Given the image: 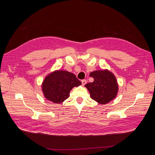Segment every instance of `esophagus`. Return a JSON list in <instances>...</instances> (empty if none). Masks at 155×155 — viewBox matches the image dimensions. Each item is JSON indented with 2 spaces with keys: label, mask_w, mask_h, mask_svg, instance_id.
Wrapping results in <instances>:
<instances>
[{
  "label": "esophagus",
  "mask_w": 155,
  "mask_h": 155,
  "mask_svg": "<svg viewBox=\"0 0 155 155\" xmlns=\"http://www.w3.org/2000/svg\"><path fill=\"white\" fill-rule=\"evenodd\" d=\"M86 83H87V81H86V80H83L81 81V83H82V85H83V86H84V84H86Z\"/></svg>",
  "instance_id": "1"
}]
</instances>
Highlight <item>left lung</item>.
Segmentation results:
<instances>
[{
  "label": "left lung",
  "instance_id": "1",
  "mask_svg": "<svg viewBox=\"0 0 155 155\" xmlns=\"http://www.w3.org/2000/svg\"><path fill=\"white\" fill-rule=\"evenodd\" d=\"M90 76L94 81L84 85L92 99L100 104H105L114 99L118 91V84L114 74L107 69L95 71Z\"/></svg>",
  "mask_w": 155,
  "mask_h": 155
}]
</instances>
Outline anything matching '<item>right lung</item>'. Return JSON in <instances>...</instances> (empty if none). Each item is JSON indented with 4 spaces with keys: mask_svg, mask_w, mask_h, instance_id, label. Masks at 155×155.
Returning a JSON list of instances; mask_svg holds the SVG:
<instances>
[{
    "mask_svg": "<svg viewBox=\"0 0 155 155\" xmlns=\"http://www.w3.org/2000/svg\"><path fill=\"white\" fill-rule=\"evenodd\" d=\"M80 84L81 82L74 74L57 70L46 76L43 81L41 90L47 100L60 104L70 96V92L74 87Z\"/></svg>",
    "mask_w": 155,
    "mask_h": 155,
    "instance_id": "right-lung-1",
    "label": "right lung"
}]
</instances>
